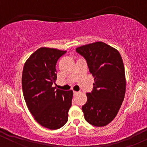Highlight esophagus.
<instances>
[{"label":"esophagus","instance_id":"34e87169","mask_svg":"<svg viewBox=\"0 0 147 147\" xmlns=\"http://www.w3.org/2000/svg\"><path fill=\"white\" fill-rule=\"evenodd\" d=\"M78 93H79V92H77V91H75V90L73 91V94H74V95H77V94H78Z\"/></svg>","mask_w":147,"mask_h":147}]
</instances>
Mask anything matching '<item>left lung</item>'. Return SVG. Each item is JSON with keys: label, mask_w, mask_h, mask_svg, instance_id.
<instances>
[{"label": "left lung", "mask_w": 147, "mask_h": 147, "mask_svg": "<svg viewBox=\"0 0 147 147\" xmlns=\"http://www.w3.org/2000/svg\"><path fill=\"white\" fill-rule=\"evenodd\" d=\"M86 60L89 71L95 79L92 92L82 106L84 117L95 126H104L117 115L124 101L126 77L119 52L99 41L76 48Z\"/></svg>", "instance_id": "1"}]
</instances>
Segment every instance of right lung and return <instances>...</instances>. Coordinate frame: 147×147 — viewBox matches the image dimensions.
Masks as SVG:
<instances>
[{
    "mask_svg": "<svg viewBox=\"0 0 147 147\" xmlns=\"http://www.w3.org/2000/svg\"><path fill=\"white\" fill-rule=\"evenodd\" d=\"M66 51L41 48L25 63L22 88L27 106L35 120L43 127L56 130L68 119L72 106V90H62L52 86L57 78V61Z\"/></svg>",
    "mask_w": 147,
    "mask_h": 147,
    "instance_id": "1",
    "label": "right lung"
}]
</instances>
